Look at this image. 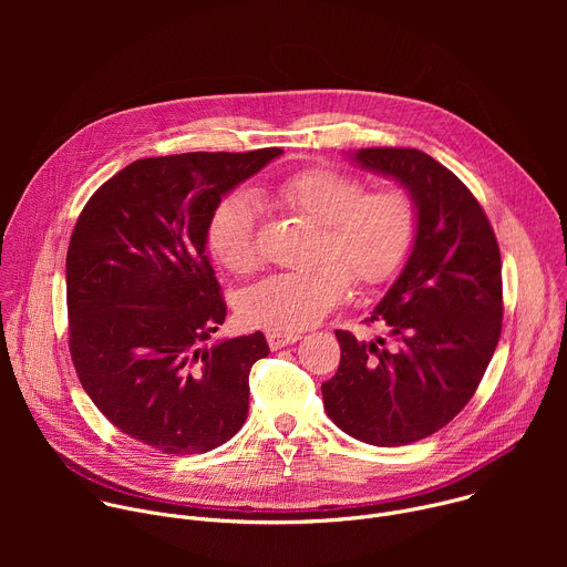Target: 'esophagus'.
<instances>
[{"label": "esophagus", "mask_w": 567, "mask_h": 567, "mask_svg": "<svg viewBox=\"0 0 567 567\" xmlns=\"http://www.w3.org/2000/svg\"><path fill=\"white\" fill-rule=\"evenodd\" d=\"M267 341H269V348H271V350H280V348H285V346H291V343L300 341V334H280V332L269 330V332H267Z\"/></svg>", "instance_id": "esophagus-1"}]
</instances>
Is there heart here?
<instances>
[{"label":"heart","instance_id":"obj_1","mask_svg":"<svg viewBox=\"0 0 567 567\" xmlns=\"http://www.w3.org/2000/svg\"><path fill=\"white\" fill-rule=\"evenodd\" d=\"M363 184L332 168H302L274 188L276 197L320 224L318 265L309 271L269 276L245 291L239 313L249 326L298 334L318 326L350 291V276L381 285L409 258L417 235V204L403 188L363 193ZM258 206L247 193L226 195L208 219V249L230 274L258 265Z\"/></svg>","mask_w":567,"mask_h":567}]
</instances>
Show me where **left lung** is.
I'll return each instance as SVG.
<instances>
[{
  "label": "left lung",
  "mask_w": 567,
  "mask_h": 567,
  "mask_svg": "<svg viewBox=\"0 0 567 567\" xmlns=\"http://www.w3.org/2000/svg\"><path fill=\"white\" fill-rule=\"evenodd\" d=\"M365 171L392 177L417 204L406 267L374 307L394 343L337 330L341 363L320 385L330 420L374 446L444 429L473 396L503 330V265L494 228L471 190L415 147H363Z\"/></svg>",
  "instance_id": "left-lung-1"
}]
</instances>
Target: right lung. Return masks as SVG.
<instances>
[{"label":"right lung","mask_w":567,"mask_h":567,"mask_svg":"<svg viewBox=\"0 0 567 567\" xmlns=\"http://www.w3.org/2000/svg\"><path fill=\"white\" fill-rule=\"evenodd\" d=\"M280 147L138 158L80 213L66 251L69 352L96 409L161 453L228 442L249 413L262 332L208 343L226 302L206 251L221 197Z\"/></svg>","instance_id":"1"}]
</instances>
